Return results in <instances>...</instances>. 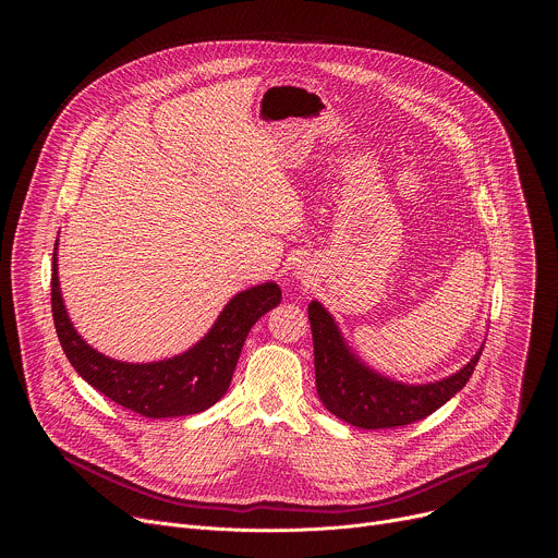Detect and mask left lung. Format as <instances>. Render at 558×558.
<instances>
[{
  "label": "left lung",
  "instance_id": "left-lung-1",
  "mask_svg": "<svg viewBox=\"0 0 558 558\" xmlns=\"http://www.w3.org/2000/svg\"><path fill=\"white\" fill-rule=\"evenodd\" d=\"M308 323L317 395L336 417L366 430L407 426L435 413L465 386L484 351L482 347L461 371L446 379L413 386L392 381L362 364L320 302L308 304Z\"/></svg>",
  "mask_w": 558,
  "mask_h": 558
}]
</instances>
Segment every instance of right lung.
I'll use <instances>...</instances> for the list:
<instances>
[{"label":"right lung","mask_w":558,"mask_h":558,"mask_svg":"<svg viewBox=\"0 0 558 558\" xmlns=\"http://www.w3.org/2000/svg\"><path fill=\"white\" fill-rule=\"evenodd\" d=\"M50 287L54 329L74 371L119 407L149 420L196 415L214 407L229 388L252 327L282 298L276 282L241 291L222 308L209 333L183 355L128 364L101 355L74 331L59 291L57 252L52 254Z\"/></svg>","instance_id":"1"}]
</instances>
